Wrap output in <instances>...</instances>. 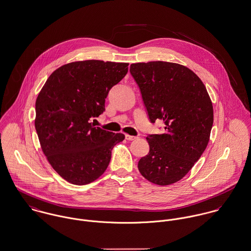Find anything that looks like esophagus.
Segmentation results:
<instances>
[{"mask_svg": "<svg viewBox=\"0 0 251 251\" xmlns=\"http://www.w3.org/2000/svg\"><path fill=\"white\" fill-rule=\"evenodd\" d=\"M137 138H138L137 136H131V135L126 134V140H128V141H133V140H135Z\"/></svg>", "mask_w": 251, "mask_h": 251, "instance_id": "1", "label": "esophagus"}]
</instances>
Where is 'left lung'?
Returning <instances> with one entry per match:
<instances>
[{
    "label": "left lung",
    "instance_id": "8db88e82",
    "mask_svg": "<svg viewBox=\"0 0 251 251\" xmlns=\"http://www.w3.org/2000/svg\"><path fill=\"white\" fill-rule=\"evenodd\" d=\"M150 122L163 120L165 132L149 134L148 155L138 162L141 175L166 186L177 182L201 158L213 126V105L201 78L176 63L131 64Z\"/></svg>",
    "mask_w": 251,
    "mask_h": 251
}]
</instances>
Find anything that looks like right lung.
<instances>
[{
    "mask_svg": "<svg viewBox=\"0 0 251 251\" xmlns=\"http://www.w3.org/2000/svg\"><path fill=\"white\" fill-rule=\"evenodd\" d=\"M127 63L72 62L55 70L35 102V129L53 170L66 181L85 185L107 169L125 135L95 126L110 89L126 75Z\"/></svg>",
    "mask_w": 251,
    "mask_h": 251,
    "instance_id": "add662e5",
    "label": "right lung"
}]
</instances>
